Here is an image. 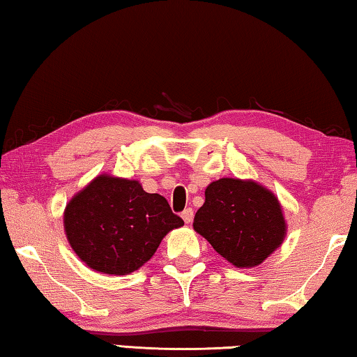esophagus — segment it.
Here are the masks:
<instances>
[{
  "mask_svg": "<svg viewBox=\"0 0 357 357\" xmlns=\"http://www.w3.org/2000/svg\"><path fill=\"white\" fill-rule=\"evenodd\" d=\"M181 217H183V220L185 222V223H192V220H193V209H185L183 214H181Z\"/></svg>",
  "mask_w": 357,
  "mask_h": 357,
  "instance_id": "1",
  "label": "esophagus"
}]
</instances>
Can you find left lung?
<instances>
[{
	"label": "left lung",
	"instance_id": "left-lung-1",
	"mask_svg": "<svg viewBox=\"0 0 357 357\" xmlns=\"http://www.w3.org/2000/svg\"><path fill=\"white\" fill-rule=\"evenodd\" d=\"M193 229L236 268H255L282 245L287 220L279 198L252 179L220 178L204 190Z\"/></svg>",
	"mask_w": 357,
	"mask_h": 357
}]
</instances>
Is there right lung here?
I'll list each match as a JSON object with an SVG mask.
<instances>
[{
  "label": "right lung",
  "instance_id": "right-lung-1",
  "mask_svg": "<svg viewBox=\"0 0 357 357\" xmlns=\"http://www.w3.org/2000/svg\"><path fill=\"white\" fill-rule=\"evenodd\" d=\"M64 233L96 273L128 275L149 261L168 233L184 225L159 193L140 181L102 173L66 204Z\"/></svg>",
  "mask_w": 357,
  "mask_h": 357
}]
</instances>
